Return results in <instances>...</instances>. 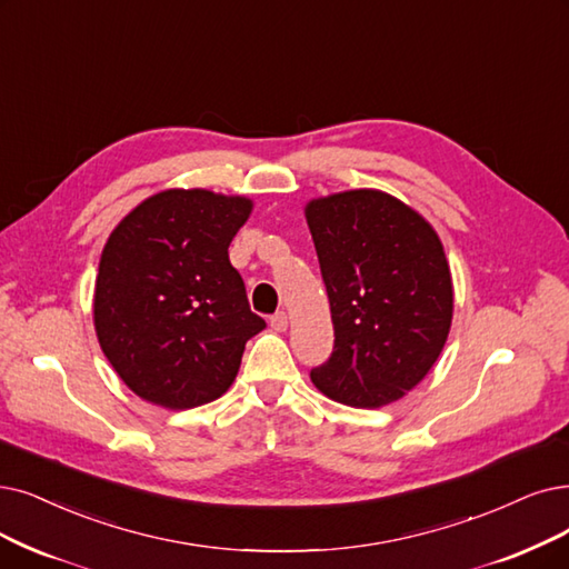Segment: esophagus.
<instances>
[{"label":"esophagus","instance_id":"34e87169","mask_svg":"<svg viewBox=\"0 0 569 569\" xmlns=\"http://www.w3.org/2000/svg\"><path fill=\"white\" fill-rule=\"evenodd\" d=\"M268 325H270V329L272 331H278V333H282V331H287V327H289V320H287V312H276L268 320Z\"/></svg>","mask_w":569,"mask_h":569}]
</instances>
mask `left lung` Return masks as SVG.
I'll use <instances>...</instances> for the list:
<instances>
[{
    "mask_svg": "<svg viewBox=\"0 0 569 569\" xmlns=\"http://www.w3.org/2000/svg\"><path fill=\"white\" fill-rule=\"evenodd\" d=\"M333 322V352L310 380L352 408L399 401L435 367L452 322L441 238L420 212L378 189L306 202Z\"/></svg>",
    "mask_w": 569,
    "mask_h": 569,
    "instance_id": "1",
    "label": "left lung"
}]
</instances>
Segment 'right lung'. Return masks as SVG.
Wrapping results in <instances>:
<instances>
[{
  "instance_id": "add662e5",
  "label": "right lung",
  "mask_w": 569,
  "mask_h": 569,
  "mask_svg": "<svg viewBox=\"0 0 569 569\" xmlns=\"http://www.w3.org/2000/svg\"><path fill=\"white\" fill-rule=\"evenodd\" d=\"M252 210L247 196L166 189L109 233L93 325L113 371L140 399L184 411L233 385L244 343L266 327L229 259Z\"/></svg>"
}]
</instances>
